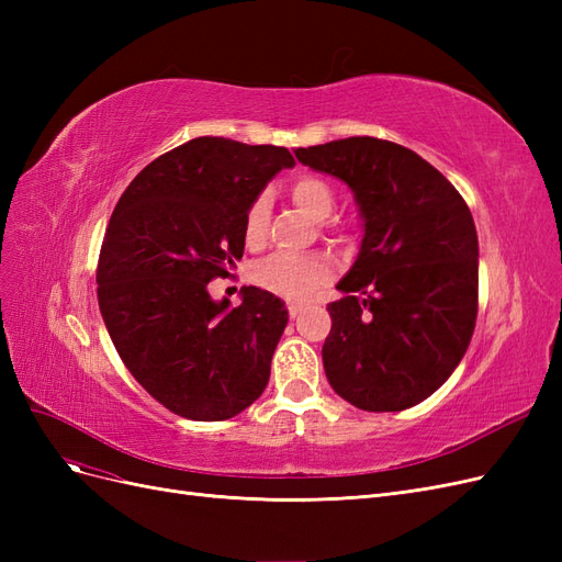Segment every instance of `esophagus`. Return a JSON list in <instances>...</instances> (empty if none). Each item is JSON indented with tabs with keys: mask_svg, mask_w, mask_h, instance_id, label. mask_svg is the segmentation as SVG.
<instances>
[{
	"mask_svg": "<svg viewBox=\"0 0 562 562\" xmlns=\"http://www.w3.org/2000/svg\"><path fill=\"white\" fill-rule=\"evenodd\" d=\"M288 314H291V318H297L302 314V307L300 304H288Z\"/></svg>",
	"mask_w": 562,
	"mask_h": 562,
	"instance_id": "34e87169",
	"label": "esophagus"
}]
</instances>
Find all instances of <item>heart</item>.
<instances>
[{
    "mask_svg": "<svg viewBox=\"0 0 562 562\" xmlns=\"http://www.w3.org/2000/svg\"><path fill=\"white\" fill-rule=\"evenodd\" d=\"M293 201L314 220L330 217L335 209L333 187L314 176H300L293 182ZM269 220V201L265 194L252 199L244 217V239L248 246H260L267 234ZM330 279L328 260L318 255H274L262 260L252 269V281L262 291L274 293L283 300L304 302L310 300L318 288Z\"/></svg>",
    "mask_w": 562,
    "mask_h": 562,
    "instance_id": "b5f03b06",
    "label": "heart"
}]
</instances>
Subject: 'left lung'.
Listing matches in <instances>:
<instances>
[{
	"mask_svg": "<svg viewBox=\"0 0 562 562\" xmlns=\"http://www.w3.org/2000/svg\"><path fill=\"white\" fill-rule=\"evenodd\" d=\"M297 161L342 180L363 239L328 304L321 356L351 405L398 413L429 398L462 361L479 312V234L448 178L403 145L353 135L297 147Z\"/></svg>",
	"mask_w": 562,
	"mask_h": 562,
	"instance_id": "1",
	"label": "left lung"
}]
</instances>
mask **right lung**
<instances>
[{
    "instance_id": "add662e5",
    "label": "right lung",
    "mask_w": 562,
    "mask_h": 562,
    "mask_svg": "<svg viewBox=\"0 0 562 562\" xmlns=\"http://www.w3.org/2000/svg\"><path fill=\"white\" fill-rule=\"evenodd\" d=\"M293 166L285 147L203 135L147 164L110 217L100 314L131 375L180 417L229 419L269 382L285 302L244 285L232 307L209 283L241 260L252 199Z\"/></svg>"
}]
</instances>
